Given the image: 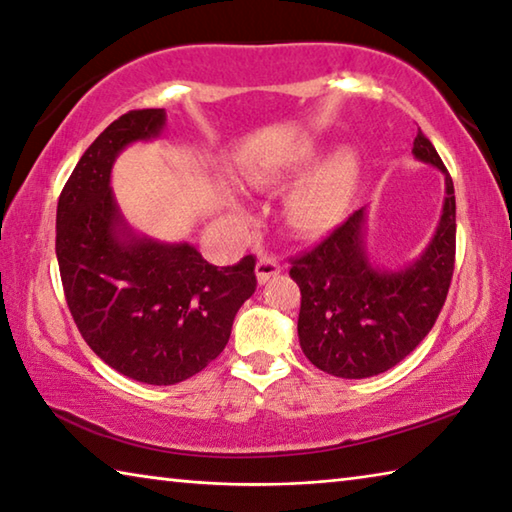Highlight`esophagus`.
Segmentation results:
<instances>
[{"mask_svg": "<svg viewBox=\"0 0 512 512\" xmlns=\"http://www.w3.org/2000/svg\"><path fill=\"white\" fill-rule=\"evenodd\" d=\"M279 272H281V265L272 256H263L261 261L256 263V279H258V283H261V286H265L267 281H272Z\"/></svg>", "mask_w": 512, "mask_h": 512, "instance_id": "esophagus-1", "label": "esophagus"}]
</instances>
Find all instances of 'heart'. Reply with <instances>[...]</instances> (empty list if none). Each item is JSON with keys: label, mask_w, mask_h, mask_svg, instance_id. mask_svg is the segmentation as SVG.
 <instances>
[{"label": "heart", "mask_w": 512, "mask_h": 512, "mask_svg": "<svg viewBox=\"0 0 512 512\" xmlns=\"http://www.w3.org/2000/svg\"><path fill=\"white\" fill-rule=\"evenodd\" d=\"M317 149L299 145L283 158L272 172L276 181H295L313 165ZM360 181V158L354 149H338L315 165V170L299 183L286 206V220L299 236H315L329 231L342 220L354 199Z\"/></svg>", "instance_id": "b5f03b06"}]
</instances>
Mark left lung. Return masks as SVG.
Masks as SVG:
<instances>
[{"instance_id":"1","label":"left lung","mask_w":512,"mask_h":512,"mask_svg":"<svg viewBox=\"0 0 512 512\" xmlns=\"http://www.w3.org/2000/svg\"><path fill=\"white\" fill-rule=\"evenodd\" d=\"M413 156L445 174V201L429 245L390 270L365 245L367 208L292 261L301 290L299 345L306 358L340 379H367L401 363L433 329L445 306L456 258V195L447 167L420 131Z\"/></svg>"}]
</instances>
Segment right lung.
<instances>
[{
    "label": "right lung",
    "mask_w": 512,
    "mask_h": 512,
    "mask_svg": "<svg viewBox=\"0 0 512 512\" xmlns=\"http://www.w3.org/2000/svg\"><path fill=\"white\" fill-rule=\"evenodd\" d=\"M165 108L129 111L99 133L56 208V258L67 306L88 347L149 385L190 379L222 354L254 295V256L217 267L190 242L140 236L111 190L115 158L165 129Z\"/></svg>",
    "instance_id": "add662e5"
}]
</instances>
